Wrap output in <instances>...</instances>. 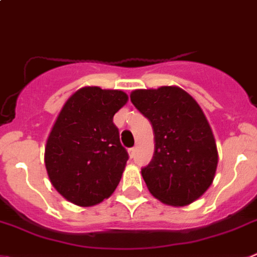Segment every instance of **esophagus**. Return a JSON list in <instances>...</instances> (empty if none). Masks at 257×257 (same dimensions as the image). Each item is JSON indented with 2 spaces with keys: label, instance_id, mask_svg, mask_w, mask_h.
Returning a JSON list of instances; mask_svg holds the SVG:
<instances>
[{
  "label": "esophagus",
  "instance_id": "esophagus-1",
  "mask_svg": "<svg viewBox=\"0 0 257 257\" xmlns=\"http://www.w3.org/2000/svg\"><path fill=\"white\" fill-rule=\"evenodd\" d=\"M135 153H136L135 148H131V149H128V154H130V158L135 157Z\"/></svg>",
  "mask_w": 257,
  "mask_h": 257
}]
</instances>
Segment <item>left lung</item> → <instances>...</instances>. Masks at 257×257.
<instances>
[{"label": "left lung", "mask_w": 257, "mask_h": 257, "mask_svg": "<svg viewBox=\"0 0 257 257\" xmlns=\"http://www.w3.org/2000/svg\"><path fill=\"white\" fill-rule=\"evenodd\" d=\"M130 98L154 131V155L141 169L150 194L167 205L191 204L210 187L218 166L205 114L178 86L139 89Z\"/></svg>", "instance_id": "obj_1"}]
</instances>
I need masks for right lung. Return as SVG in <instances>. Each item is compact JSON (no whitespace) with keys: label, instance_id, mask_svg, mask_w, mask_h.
Masks as SVG:
<instances>
[{"label":"right lung","instance_id":"right-lung-1","mask_svg":"<svg viewBox=\"0 0 257 257\" xmlns=\"http://www.w3.org/2000/svg\"><path fill=\"white\" fill-rule=\"evenodd\" d=\"M128 96L85 86L70 96L47 139L44 163L53 187L70 202L93 206L108 199L128 159L113 116Z\"/></svg>","mask_w":257,"mask_h":257}]
</instances>
